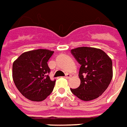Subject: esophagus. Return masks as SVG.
<instances>
[{
    "label": "esophagus",
    "mask_w": 127,
    "mask_h": 127,
    "mask_svg": "<svg viewBox=\"0 0 127 127\" xmlns=\"http://www.w3.org/2000/svg\"><path fill=\"white\" fill-rule=\"evenodd\" d=\"M71 75L70 74V73H66V76H65V78H71Z\"/></svg>",
    "instance_id": "1"
}]
</instances>
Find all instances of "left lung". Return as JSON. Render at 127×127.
Instances as JSON below:
<instances>
[{
	"label": "left lung",
	"instance_id": "1",
	"mask_svg": "<svg viewBox=\"0 0 127 127\" xmlns=\"http://www.w3.org/2000/svg\"><path fill=\"white\" fill-rule=\"evenodd\" d=\"M81 64V85L71 92L83 101L97 98L108 88L113 76L112 61L105 51L94 47L81 46L71 49Z\"/></svg>",
	"mask_w": 127,
	"mask_h": 127
}]
</instances>
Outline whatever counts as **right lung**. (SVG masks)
<instances>
[{"label":"right lung","instance_id":"1","mask_svg":"<svg viewBox=\"0 0 127 127\" xmlns=\"http://www.w3.org/2000/svg\"><path fill=\"white\" fill-rule=\"evenodd\" d=\"M54 51L36 49L26 51L12 64V79L20 93L28 100L40 102L51 94L56 81H51L47 62Z\"/></svg>","mask_w":127,"mask_h":127}]
</instances>
